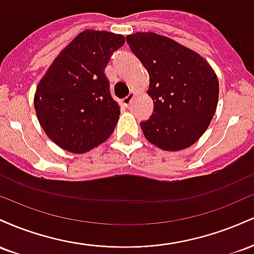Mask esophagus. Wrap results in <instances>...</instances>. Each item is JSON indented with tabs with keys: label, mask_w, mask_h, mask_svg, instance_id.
Masks as SVG:
<instances>
[{
	"label": "esophagus",
	"mask_w": 254,
	"mask_h": 254,
	"mask_svg": "<svg viewBox=\"0 0 254 254\" xmlns=\"http://www.w3.org/2000/svg\"><path fill=\"white\" fill-rule=\"evenodd\" d=\"M135 97H136V93H135V92H130V94L127 95V97L125 98L124 100H123V104H124L127 107H129L130 105H131V103H132L133 99H135Z\"/></svg>",
	"instance_id": "esophagus-1"
}]
</instances>
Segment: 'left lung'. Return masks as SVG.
Listing matches in <instances>:
<instances>
[{"mask_svg": "<svg viewBox=\"0 0 254 254\" xmlns=\"http://www.w3.org/2000/svg\"><path fill=\"white\" fill-rule=\"evenodd\" d=\"M127 42L149 74L150 118L141 122L151 144L167 151L190 147L210 124L218 101L214 69L191 49L153 32L129 34Z\"/></svg>", "mask_w": 254, "mask_h": 254, "instance_id": "8db88e82", "label": "left lung"}]
</instances>
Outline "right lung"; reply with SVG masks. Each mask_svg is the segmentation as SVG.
Listing matches in <instances>:
<instances>
[{"label": "right lung", "instance_id": "1", "mask_svg": "<svg viewBox=\"0 0 254 254\" xmlns=\"http://www.w3.org/2000/svg\"><path fill=\"white\" fill-rule=\"evenodd\" d=\"M124 43V36L112 32H81L38 83L37 118L49 138L62 149L87 153L112 135L121 107L111 97L105 68Z\"/></svg>", "mask_w": 254, "mask_h": 254}]
</instances>
